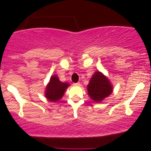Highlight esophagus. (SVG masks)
I'll return each mask as SVG.
<instances>
[{"label":"esophagus","mask_w":151,"mask_h":151,"mask_svg":"<svg viewBox=\"0 0 151 151\" xmlns=\"http://www.w3.org/2000/svg\"><path fill=\"white\" fill-rule=\"evenodd\" d=\"M74 85H77V86H80V83H74Z\"/></svg>","instance_id":"esophagus-1"}]
</instances>
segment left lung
<instances>
[{"label":"left lung","mask_w":151,"mask_h":151,"mask_svg":"<svg viewBox=\"0 0 151 151\" xmlns=\"http://www.w3.org/2000/svg\"><path fill=\"white\" fill-rule=\"evenodd\" d=\"M112 85L109 80L101 72L97 71L93 75L88 85V95L96 102L102 101L111 94Z\"/></svg>","instance_id":"left-lung-1"}]
</instances>
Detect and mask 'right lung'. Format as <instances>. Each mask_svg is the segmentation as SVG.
Wrapping results in <instances>:
<instances>
[{"label":"right lung","mask_w":151,"mask_h":151,"mask_svg":"<svg viewBox=\"0 0 151 151\" xmlns=\"http://www.w3.org/2000/svg\"><path fill=\"white\" fill-rule=\"evenodd\" d=\"M68 84L61 83L57 76H52L50 83L47 86L45 96L51 101H57L63 97Z\"/></svg>","instance_id":"add662e5"}]
</instances>
